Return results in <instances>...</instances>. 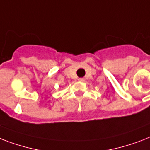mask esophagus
Returning <instances> with one entry per match:
<instances>
[{"mask_svg":"<svg viewBox=\"0 0 150 150\" xmlns=\"http://www.w3.org/2000/svg\"><path fill=\"white\" fill-rule=\"evenodd\" d=\"M79 81H85V79H84L83 78H80V79H79Z\"/></svg>","mask_w":150,"mask_h":150,"instance_id":"obj_1","label":"esophagus"}]
</instances>
